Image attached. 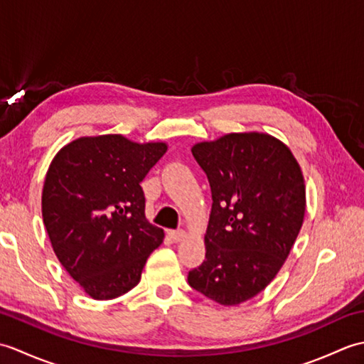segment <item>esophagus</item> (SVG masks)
<instances>
[{
  "label": "esophagus",
  "instance_id": "esophagus-1",
  "mask_svg": "<svg viewBox=\"0 0 364 364\" xmlns=\"http://www.w3.org/2000/svg\"><path fill=\"white\" fill-rule=\"evenodd\" d=\"M168 236L173 242H180L184 239V236H186V231H184V230H172V231H168Z\"/></svg>",
  "mask_w": 364,
  "mask_h": 364
}]
</instances>
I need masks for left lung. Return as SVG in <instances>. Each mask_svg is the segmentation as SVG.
Returning a JSON list of instances; mask_svg holds the SVG:
<instances>
[{
  "mask_svg": "<svg viewBox=\"0 0 364 364\" xmlns=\"http://www.w3.org/2000/svg\"><path fill=\"white\" fill-rule=\"evenodd\" d=\"M211 188L206 258L188 283L237 305L274 280L305 215V181L291 150L262 133H231L192 146Z\"/></svg>",
  "mask_w": 364,
  "mask_h": 364,
  "instance_id": "8db88e82",
  "label": "left lung"
}]
</instances>
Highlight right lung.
I'll return each mask as SVG.
<instances>
[{
    "label": "right lung",
    "instance_id": "right-lung-1",
    "mask_svg": "<svg viewBox=\"0 0 364 364\" xmlns=\"http://www.w3.org/2000/svg\"><path fill=\"white\" fill-rule=\"evenodd\" d=\"M167 151L120 134L80 137L46 172L42 215L53 250L95 300H109L141 282L164 231L145 219L141 183Z\"/></svg>",
    "mask_w": 364,
    "mask_h": 364
}]
</instances>
